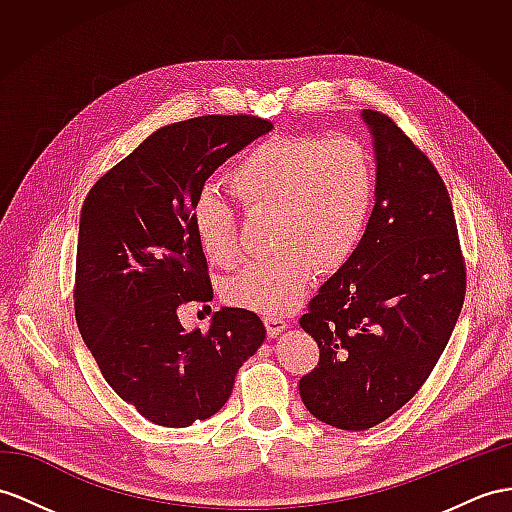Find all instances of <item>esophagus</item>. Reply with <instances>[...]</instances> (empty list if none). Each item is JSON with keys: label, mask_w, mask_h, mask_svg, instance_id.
<instances>
[{"label": "esophagus", "mask_w": 512, "mask_h": 512, "mask_svg": "<svg viewBox=\"0 0 512 512\" xmlns=\"http://www.w3.org/2000/svg\"><path fill=\"white\" fill-rule=\"evenodd\" d=\"M265 328H267V334L271 336H278V334H282L284 332V328H286V321L282 319V317H273V315H269V317H265Z\"/></svg>", "instance_id": "1"}]
</instances>
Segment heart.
I'll return each mask as SVG.
<instances>
[{"instance_id":"1","label":"heart","mask_w":512,"mask_h":512,"mask_svg":"<svg viewBox=\"0 0 512 512\" xmlns=\"http://www.w3.org/2000/svg\"><path fill=\"white\" fill-rule=\"evenodd\" d=\"M228 186L247 215H271L269 243L278 249L249 260L223 295L232 306L280 315L304 295L317 263L336 269L356 252L376 199V167L352 136H273L247 149ZM193 230L208 263L239 260V219L213 191L197 195Z\"/></svg>"}]
</instances>
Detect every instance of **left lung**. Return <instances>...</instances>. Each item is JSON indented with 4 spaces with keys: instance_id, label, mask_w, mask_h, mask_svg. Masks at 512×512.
Instances as JSON below:
<instances>
[{
    "instance_id": "8db88e82",
    "label": "left lung",
    "mask_w": 512,
    "mask_h": 512,
    "mask_svg": "<svg viewBox=\"0 0 512 512\" xmlns=\"http://www.w3.org/2000/svg\"><path fill=\"white\" fill-rule=\"evenodd\" d=\"M376 206L363 241L299 319L319 363L299 380L304 406L341 430L397 413L428 380L465 302L467 273L450 193L430 158L378 110Z\"/></svg>"
}]
</instances>
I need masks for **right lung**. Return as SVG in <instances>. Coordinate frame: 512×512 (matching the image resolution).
Returning <instances> with one entry per match:
<instances>
[{
  "label": "right lung",
  "instance_id": "obj_1",
  "mask_svg": "<svg viewBox=\"0 0 512 512\" xmlns=\"http://www.w3.org/2000/svg\"><path fill=\"white\" fill-rule=\"evenodd\" d=\"M273 123L206 115L149 134L84 199L76 321L99 371L156 426L186 428L228 402L236 371L265 341L252 310L221 308L184 330L178 308L210 302L213 284L193 230L204 182Z\"/></svg>",
  "mask_w": 512,
  "mask_h": 512
}]
</instances>
